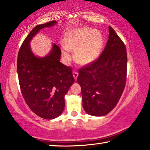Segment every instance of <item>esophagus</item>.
<instances>
[{
	"label": "esophagus",
	"instance_id": "esophagus-1",
	"mask_svg": "<svg viewBox=\"0 0 150 150\" xmlns=\"http://www.w3.org/2000/svg\"><path fill=\"white\" fill-rule=\"evenodd\" d=\"M78 75H79V73H77V71H73V77H74L75 80L77 79V78L78 77Z\"/></svg>",
	"mask_w": 150,
	"mask_h": 150
}]
</instances>
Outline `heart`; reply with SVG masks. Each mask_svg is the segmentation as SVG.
<instances>
[{"label": "heart", "mask_w": 150, "mask_h": 150, "mask_svg": "<svg viewBox=\"0 0 150 150\" xmlns=\"http://www.w3.org/2000/svg\"><path fill=\"white\" fill-rule=\"evenodd\" d=\"M103 38L98 30L88 27L71 30L63 40V57L67 63L72 60L70 51H74L75 61L81 65H88L96 61L103 47Z\"/></svg>", "instance_id": "1"}]
</instances>
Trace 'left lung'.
Listing matches in <instances>:
<instances>
[{"label":"left lung","instance_id":"left-lung-1","mask_svg":"<svg viewBox=\"0 0 150 150\" xmlns=\"http://www.w3.org/2000/svg\"><path fill=\"white\" fill-rule=\"evenodd\" d=\"M100 56L79 69L77 82L81 87L83 107L91 115L110 112L120 100L127 79L126 47L113 28Z\"/></svg>","mask_w":150,"mask_h":150}]
</instances>
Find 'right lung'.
<instances>
[{
    "instance_id": "add662e5",
    "label": "right lung",
    "mask_w": 150,
    "mask_h": 150,
    "mask_svg": "<svg viewBox=\"0 0 150 150\" xmlns=\"http://www.w3.org/2000/svg\"><path fill=\"white\" fill-rule=\"evenodd\" d=\"M56 23L52 21L33 28L21 45L17 57L18 81L23 98L33 112L46 120L62 113L64 97L75 81L72 69L59 61L61 51L56 44L43 58L35 57L30 48V40L40 29Z\"/></svg>"
}]
</instances>
